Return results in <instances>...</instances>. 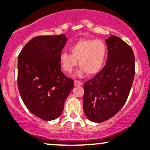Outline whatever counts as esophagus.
Wrapping results in <instances>:
<instances>
[{
	"label": "esophagus",
	"instance_id": "34e87169",
	"mask_svg": "<svg viewBox=\"0 0 150 150\" xmlns=\"http://www.w3.org/2000/svg\"><path fill=\"white\" fill-rule=\"evenodd\" d=\"M74 84H75V86H82L83 85V83H82V82H80V81H78V80H75Z\"/></svg>",
	"mask_w": 150,
	"mask_h": 150
}]
</instances>
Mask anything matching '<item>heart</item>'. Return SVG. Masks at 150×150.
<instances>
[{"label": "heart", "mask_w": 150, "mask_h": 150, "mask_svg": "<svg viewBox=\"0 0 150 150\" xmlns=\"http://www.w3.org/2000/svg\"><path fill=\"white\" fill-rule=\"evenodd\" d=\"M72 53L63 52L60 56L61 68L66 73H71L77 66L81 67L77 73L82 76L87 73L89 75H97L104 67L107 49L106 44L101 40L82 39L70 48Z\"/></svg>", "instance_id": "1"}]
</instances>
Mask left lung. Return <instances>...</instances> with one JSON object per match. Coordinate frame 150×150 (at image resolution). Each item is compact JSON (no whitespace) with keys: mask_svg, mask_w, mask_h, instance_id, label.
<instances>
[{"mask_svg":"<svg viewBox=\"0 0 150 150\" xmlns=\"http://www.w3.org/2000/svg\"><path fill=\"white\" fill-rule=\"evenodd\" d=\"M105 42L108 49L106 65L84 84V112L95 123L108 120L121 109L135 76L131 47L116 36H111Z\"/></svg>","mask_w":150,"mask_h":150,"instance_id":"obj_1","label":"left lung"}]
</instances>
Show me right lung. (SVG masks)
<instances>
[{
	"label": "right lung",
	"instance_id": "right-lung-1",
	"mask_svg": "<svg viewBox=\"0 0 150 150\" xmlns=\"http://www.w3.org/2000/svg\"><path fill=\"white\" fill-rule=\"evenodd\" d=\"M67 40L65 34L34 37L18 56L20 96L29 111L44 120L61 116L74 87L73 79L61 70L60 56Z\"/></svg>",
	"mask_w": 150,
	"mask_h": 150
}]
</instances>
